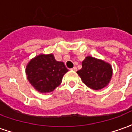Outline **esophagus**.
<instances>
[{
	"instance_id": "esophagus-1",
	"label": "esophagus",
	"mask_w": 132,
	"mask_h": 132,
	"mask_svg": "<svg viewBox=\"0 0 132 132\" xmlns=\"http://www.w3.org/2000/svg\"><path fill=\"white\" fill-rule=\"evenodd\" d=\"M71 71H77V67H76V66H74L73 68H72V69H71Z\"/></svg>"
}]
</instances>
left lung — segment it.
<instances>
[{
  "instance_id": "obj_1",
  "label": "left lung",
  "mask_w": 132,
  "mask_h": 132,
  "mask_svg": "<svg viewBox=\"0 0 132 132\" xmlns=\"http://www.w3.org/2000/svg\"><path fill=\"white\" fill-rule=\"evenodd\" d=\"M82 69L77 71L82 80L89 88L99 90L106 87L113 76V68L103 60L87 56L82 62Z\"/></svg>"
}]
</instances>
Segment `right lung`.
Instances as JSON below:
<instances>
[{
  "mask_svg": "<svg viewBox=\"0 0 132 132\" xmlns=\"http://www.w3.org/2000/svg\"><path fill=\"white\" fill-rule=\"evenodd\" d=\"M68 71L64 63L56 61L52 54H40L31 59L26 66L28 80L40 93L54 90Z\"/></svg>",
  "mask_w": 132,
  "mask_h": 132,
  "instance_id": "1",
  "label": "right lung"
}]
</instances>
